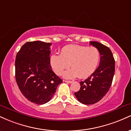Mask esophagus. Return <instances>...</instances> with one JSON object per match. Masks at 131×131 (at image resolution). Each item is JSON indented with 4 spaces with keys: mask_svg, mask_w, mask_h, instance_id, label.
<instances>
[{
    "mask_svg": "<svg viewBox=\"0 0 131 131\" xmlns=\"http://www.w3.org/2000/svg\"><path fill=\"white\" fill-rule=\"evenodd\" d=\"M64 81L65 82H67V83H69V84L72 83V82H73V81H67V80H65V81Z\"/></svg>",
    "mask_w": 131,
    "mask_h": 131,
    "instance_id": "34e87169",
    "label": "esophagus"
}]
</instances>
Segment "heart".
<instances>
[{
	"label": "heart",
	"instance_id": "1",
	"mask_svg": "<svg viewBox=\"0 0 131 131\" xmlns=\"http://www.w3.org/2000/svg\"><path fill=\"white\" fill-rule=\"evenodd\" d=\"M100 60V53L97 48L71 44L64 46L61 49L60 54L51 55L50 64L58 76L71 65L72 68L64 73V77L71 79L78 76L84 79L94 73Z\"/></svg>",
	"mask_w": 131,
	"mask_h": 131
}]
</instances>
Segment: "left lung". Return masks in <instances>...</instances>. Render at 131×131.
Masks as SVG:
<instances>
[{"instance_id": "obj_1", "label": "left lung", "mask_w": 131, "mask_h": 131, "mask_svg": "<svg viewBox=\"0 0 131 131\" xmlns=\"http://www.w3.org/2000/svg\"><path fill=\"white\" fill-rule=\"evenodd\" d=\"M90 44L100 53V65L92 74L81 81L79 91L74 95L78 101L85 105H92L100 101L109 91L115 70V61L112 51L108 47L98 42Z\"/></svg>"}]
</instances>
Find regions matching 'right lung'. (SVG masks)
<instances>
[{
  "instance_id": "obj_1",
  "label": "right lung",
  "mask_w": 131,
  "mask_h": 131,
  "mask_svg": "<svg viewBox=\"0 0 131 131\" xmlns=\"http://www.w3.org/2000/svg\"><path fill=\"white\" fill-rule=\"evenodd\" d=\"M50 43L28 42L16 54L15 78L21 92L32 103L50 101L57 86L63 82L50 64Z\"/></svg>"
}]
</instances>
